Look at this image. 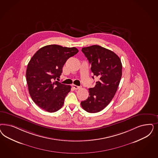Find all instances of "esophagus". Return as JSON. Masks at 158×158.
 I'll list each match as a JSON object with an SVG mask.
<instances>
[{
    "instance_id": "1",
    "label": "esophagus",
    "mask_w": 158,
    "mask_h": 158,
    "mask_svg": "<svg viewBox=\"0 0 158 158\" xmlns=\"http://www.w3.org/2000/svg\"><path fill=\"white\" fill-rule=\"evenodd\" d=\"M72 87L73 88H74V89H80L81 87H79V86H77V85H74V84H73L72 85Z\"/></svg>"
}]
</instances>
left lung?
<instances>
[{"label":"left lung","instance_id":"1","mask_svg":"<svg viewBox=\"0 0 158 158\" xmlns=\"http://www.w3.org/2000/svg\"><path fill=\"white\" fill-rule=\"evenodd\" d=\"M81 51L91 64L92 73L99 80L95 87L89 88V96L81 102V105L88 113H97L107 106L117 91L122 75V64L116 53L102 46H88Z\"/></svg>","mask_w":158,"mask_h":158}]
</instances>
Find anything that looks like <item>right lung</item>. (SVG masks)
Listing matches in <instances>:
<instances>
[{
	"mask_svg": "<svg viewBox=\"0 0 158 158\" xmlns=\"http://www.w3.org/2000/svg\"><path fill=\"white\" fill-rule=\"evenodd\" d=\"M78 52L75 47L49 45L41 48L31 59L26 70L28 91L41 109L53 113L63 106L71 86L55 80L60 78L67 60Z\"/></svg>",
	"mask_w": 158,
	"mask_h": 158,
	"instance_id": "add662e5",
	"label": "right lung"
}]
</instances>
